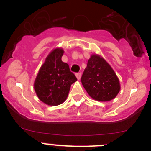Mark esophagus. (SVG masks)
Instances as JSON below:
<instances>
[{
  "label": "esophagus",
  "instance_id": "1",
  "mask_svg": "<svg viewBox=\"0 0 151 151\" xmlns=\"http://www.w3.org/2000/svg\"><path fill=\"white\" fill-rule=\"evenodd\" d=\"M76 77H77V80H80V78H81V73H77L76 74Z\"/></svg>",
  "mask_w": 151,
  "mask_h": 151
}]
</instances>
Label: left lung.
<instances>
[{"instance_id":"left-lung-1","label":"left lung","mask_w":151,"mask_h":151,"mask_svg":"<svg viewBox=\"0 0 151 151\" xmlns=\"http://www.w3.org/2000/svg\"><path fill=\"white\" fill-rule=\"evenodd\" d=\"M88 95L99 101L115 99L121 90L119 79L102 56L92 54L81 78Z\"/></svg>"}]
</instances>
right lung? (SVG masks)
Listing matches in <instances>:
<instances>
[{
  "label": "right lung",
  "instance_id": "1",
  "mask_svg": "<svg viewBox=\"0 0 151 151\" xmlns=\"http://www.w3.org/2000/svg\"><path fill=\"white\" fill-rule=\"evenodd\" d=\"M64 50L53 49L40 67L33 88L38 98L49 106H58L66 100L71 85L77 80L66 63L62 61Z\"/></svg>",
  "mask_w": 151,
  "mask_h": 151
}]
</instances>
